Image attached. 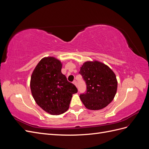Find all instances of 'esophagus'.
I'll return each instance as SVG.
<instances>
[{
  "label": "esophagus",
  "mask_w": 149,
  "mask_h": 149,
  "mask_svg": "<svg viewBox=\"0 0 149 149\" xmlns=\"http://www.w3.org/2000/svg\"><path fill=\"white\" fill-rule=\"evenodd\" d=\"M73 83L76 86H77V81H76V80H74V81L73 82Z\"/></svg>",
  "instance_id": "34e87169"
}]
</instances>
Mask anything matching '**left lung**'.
<instances>
[{
    "instance_id": "8db88e82",
    "label": "left lung",
    "mask_w": 149,
    "mask_h": 149,
    "mask_svg": "<svg viewBox=\"0 0 149 149\" xmlns=\"http://www.w3.org/2000/svg\"><path fill=\"white\" fill-rule=\"evenodd\" d=\"M79 73L86 84L84 94L80 99L90 110H100L114 100L118 88L116 76L107 65L96 60L84 62Z\"/></svg>"
}]
</instances>
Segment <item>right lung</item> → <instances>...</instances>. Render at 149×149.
<instances>
[{
	"mask_svg": "<svg viewBox=\"0 0 149 149\" xmlns=\"http://www.w3.org/2000/svg\"><path fill=\"white\" fill-rule=\"evenodd\" d=\"M62 63L53 56L45 57L33 70L30 89L36 103L51 115H60L69 109L75 86L61 73Z\"/></svg>",
	"mask_w": 149,
	"mask_h": 149,
	"instance_id": "1",
	"label": "right lung"
}]
</instances>
